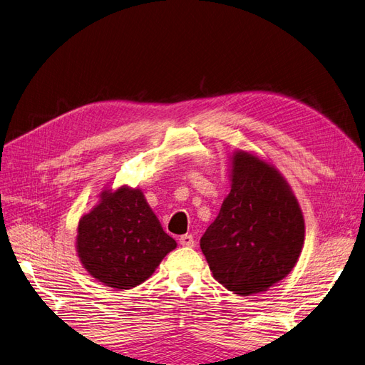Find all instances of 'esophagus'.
Instances as JSON below:
<instances>
[{"label":"esophagus","mask_w":365,"mask_h":365,"mask_svg":"<svg viewBox=\"0 0 365 365\" xmlns=\"http://www.w3.org/2000/svg\"><path fill=\"white\" fill-rule=\"evenodd\" d=\"M179 242H180L182 247H187V248H191V247L195 245V240H194V237H192L191 235H183V236H180V237H179Z\"/></svg>","instance_id":"esophagus-1"}]
</instances>
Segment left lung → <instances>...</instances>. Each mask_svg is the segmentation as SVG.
I'll use <instances>...</instances> for the list:
<instances>
[{"label":"left lung","instance_id":"obj_1","mask_svg":"<svg viewBox=\"0 0 365 365\" xmlns=\"http://www.w3.org/2000/svg\"><path fill=\"white\" fill-rule=\"evenodd\" d=\"M305 224L284 178L264 160L236 152L232 191L200 247L218 282L251 294L287 277L301 254Z\"/></svg>","mask_w":365,"mask_h":365}]
</instances>
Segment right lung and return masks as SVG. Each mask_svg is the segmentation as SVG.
I'll return each mask as SVG.
<instances>
[{
	"label": "right lung",
	"mask_w": 365,
	"mask_h": 365,
	"mask_svg": "<svg viewBox=\"0 0 365 365\" xmlns=\"http://www.w3.org/2000/svg\"><path fill=\"white\" fill-rule=\"evenodd\" d=\"M101 197V203L78 225L81 263L108 287H137L178 244L162 230L140 190L121 186Z\"/></svg>",
	"instance_id": "right-lung-1"
}]
</instances>
